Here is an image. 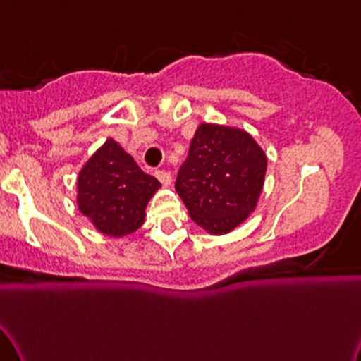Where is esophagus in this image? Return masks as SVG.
Wrapping results in <instances>:
<instances>
[{"label": "esophagus", "instance_id": "1", "mask_svg": "<svg viewBox=\"0 0 361 361\" xmlns=\"http://www.w3.org/2000/svg\"><path fill=\"white\" fill-rule=\"evenodd\" d=\"M155 177H157V179L162 182V185H171L172 176H171V172H169V171H157V172H155Z\"/></svg>", "mask_w": 361, "mask_h": 361}]
</instances>
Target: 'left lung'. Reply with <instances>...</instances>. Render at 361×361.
<instances>
[{
	"instance_id": "left-lung-1",
	"label": "left lung",
	"mask_w": 361,
	"mask_h": 361,
	"mask_svg": "<svg viewBox=\"0 0 361 361\" xmlns=\"http://www.w3.org/2000/svg\"><path fill=\"white\" fill-rule=\"evenodd\" d=\"M264 150L247 132L201 123L177 173L176 190L209 234H228L256 209L264 185Z\"/></svg>"
}]
</instances>
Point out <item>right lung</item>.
<instances>
[{
    "label": "right lung",
    "mask_w": 361,
    "mask_h": 361,
    "mask_svg": "<svg viewBox=\"0 0 361 361\" xmlns=\"http://www.w3.org/2000/svg\"><path fill=\"white\" fill-rule=\"evenodd\" d=\"M77 188L80 212L102 234L123 238L144 224L145 207L160 182L109 139L82 167Z\"/></svg>",
    "instance_id": "obj_1"
}]
</instances>
